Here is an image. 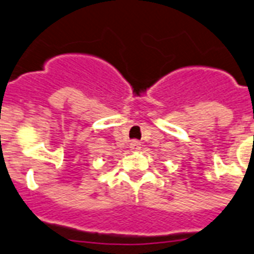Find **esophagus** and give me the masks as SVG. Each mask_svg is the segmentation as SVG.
Returning <instances> with one entry per match:
<instances>
[{"instance_id": "obj_1", "label": "esophagus", "mask_w": 254, "mask_h": 254, "mask_svg": "<svg viewBox=\"0 0 254 254\" xmlns=\"http://www.w3.org/2000/svg\"><path fill=\"white\" fill-rule=\"evenodd\" d=\"M129 149L132 152H137L141 149V143L140 141H137V140H133V141H131L129 143Z\"/></svg>"}]
</instances>
